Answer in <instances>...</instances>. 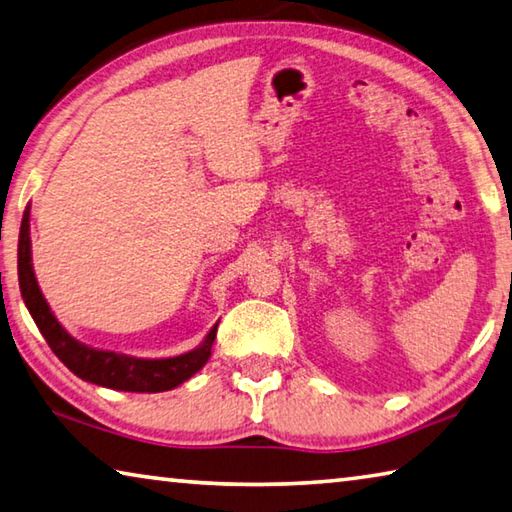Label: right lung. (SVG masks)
<instances>
[{
  "label": "right lung",
  "instance_id": "right-lung-1",
  "mask_svg": "<svg viewBox=\"0 0 512 512\" xmlns=\"http://www.w3.org/2000/svg\"><path fill=\"white\" fill-rule=\"evenodd\" d=\"M29 218L31 206H26L20 227V242H17V279H20V292L35 326L40 328V333L47 339L51 351L56 353L58 360L71 373L78 375L80 380L98 384V387L134 393H159L179 387V384L193 378L209 362L218 324L209 330L204 342L193 348V351L177 357H166V360H143V357H130L114 351H98V348L80 344L78 339L71 337L51 312L47 299L42 297L38 279H35L31 261Z\"/></svg>",
  "mask_w": 512,
  "mask_h": 512
}]
</instances>
